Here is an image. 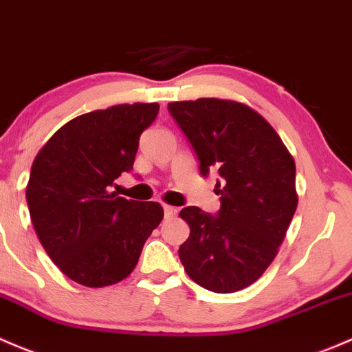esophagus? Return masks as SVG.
Listing matches in <instances>:
<instances>
[{
    "label": "esophagus",
    "instance_id": "34e87169",
    "mask_svg": "<svg viewBox=\"0 0 352 352\" xmlns=\"http://www.w3.org/2000/svg\"><path fill=\"white\" fill-rule=\"evenodd\" d=\"M177 213V208L176 206H171V205H164V217L166 219H173Z\"/></svg>",
    "mask_w": 352,
    "mask_h": 352
}]
</instances>
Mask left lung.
I'll return each instance as SVG.
<instances>
[{
  "mask_svg": "<svg viewBox=\"0 0 352 352\" xmlns=\"http://www.w3.org/2000/svg\"><path fill=\"white\" fill-rule=\"evenodd\" d=\"M200 173L222 176L217 215L186 206L190 237L179 248L188 276L215 293H234L263 276L298 205L295 161L270 122L239 101L200 98L169 103ZM217 188L220 183L217 181Z\"/></svg>",
  "mask_w": 352,
  "mask_h": 352,
  "instance_id": "obj_1",
  "label": "left lung"
}]
</instances>
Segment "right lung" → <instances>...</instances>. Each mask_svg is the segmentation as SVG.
Segmentation results:
<instances>
[{"mask_svg": "<svg viewBox=\"0 0 352 352\" xmlns=\"http://www.w3.org/2000/svg\"><path fill=\"white\" fill-rule=\"evenodd\" d=\"M157 103L117 104L72 118L38 151L27 184L37 237L56 266L89 288L125 280L164 210L110 191L130 171Z\"/></svg>", "mask_w": 352, "mask_h": 352, "instance_id": "1", "label": "right lung"}]
</instances>
